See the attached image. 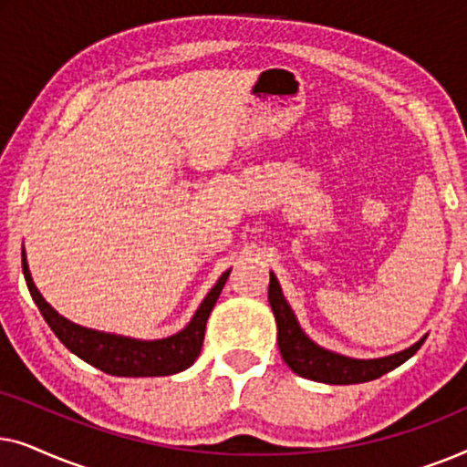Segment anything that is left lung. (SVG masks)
<instances>
[{"mask_svg":"<svg viewBox=\"0 0 467 467\" xmlns=\"http://www.w3.org/2000/svg\"><path fill=\"white\" fill-rule=\"evenodd\" d=\"M267 299H270L272 312L276 317L278 348L286 366L297 376H302V379L327 382V385H355V382L380 379L382 374L391 372V369L410 359L427 337H420L417 344L401 350V353L380 357V359H353V357L331 353V350L318 347V344L312 342L304 334L296 315H293L291 306L286 304L283 291H280L276 276L272 272Z\"/></svg>","mask_w":467,"mask_h":467,"instance_id":"obj_1","label":"left lung"}]
</instances>
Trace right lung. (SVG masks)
<instances>
[{
    "label": "right lung",
    "mask_w": 467,
    "mask_h": 467,
    "mask_svg": "<svg viewBox=\"0 0 467 467\" xmlns=\"http://www.w3.org/2000/svg\"><path fill=\"white\" fill-rule=\"evenodd\" d=\"M229 272L232 270L223 274L219 283L210 289L206 299H203L193 318H191V323L182 331L163 337V340H136V337L104 334V331L80 327V325L61 317L42 297V293L34 285L23 248V274L25 280H27V289L36 306L40 308L44 321L48 323V327L63 342V347L72 350L82 361L101 369V372L112 376H130V379L131 376L133 379H138V376H170L193 366V361L200 357L208 317L221 296L223 286L227 283Z\"/></svg>",
    "instance_id": "obj_1"
}]
</instances>
